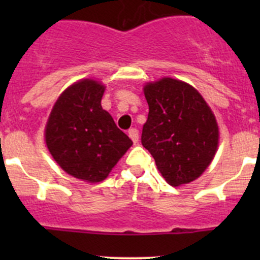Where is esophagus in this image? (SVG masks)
I'll use <instances>...</instances> for the list:
<instances>
[{"instance_id": "obj_1", "label": "esophagus", "mask_w": 260, "mask_h": 260, "mask_svg": "<svg viewBox=\"0 0 260 260\" xmlns=\"http://www.w3.org/2000/svg\"><path fill=\"white\" fill-rule=\"evenodd\" d=\"M128 136H129L131 140L133 141V143H138V140H140V137H138V131L136 129V128H132V129L128 131Z\"/></svg>"}]
</instances>
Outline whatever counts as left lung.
<instances>
[{
    "label": "left lung",
    "instance_id": "obj_1",
    "mask_svg": "<svg viewBox=\"0 0 260 260\" xmlns=\"http://www.w3.org/2000/svg\"><path fill=\"white\" fill-rule=\"evenodd\" d=\"M149 112L142 145L171 186L190 183L210 166L219 147V125L200 93L186 81L165 77L143 85Z\"/></svg>",
    "mask_w": 260,
    "mask_h": 260
}]
</instances>
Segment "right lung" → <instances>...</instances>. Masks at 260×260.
Segmentation results:
<instances>
[{
    "mask_svg": "<svg viewBox=\"0 0 260 260\" xmlns=\"http://www.w3.org/2000/svg\"><path fill=\"white\" fill-rule=\"evenodd\" d=\"M106 85L80 79L55 102L45 125V143L54 161L70 176L96 183L106 180L133 145L102 108Z\"/></svg>",
    "mask_w": 260,
    "mask_h": 260,
    "instance_id": "add662e5",
    "label": "right lung"
}]
</instances>
